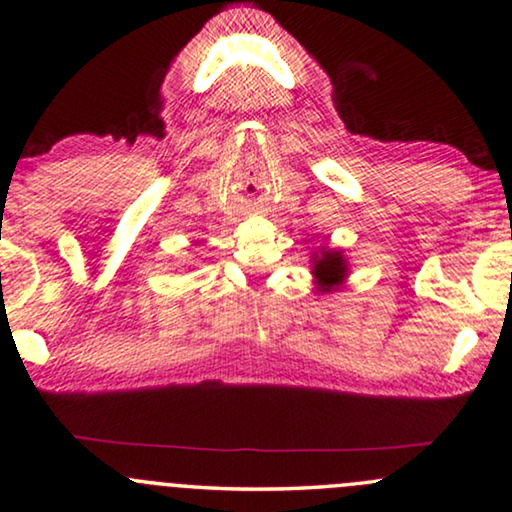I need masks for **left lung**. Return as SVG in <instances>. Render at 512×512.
<instances>
[{
	"mask_svg": "<svg viewBox=\"0 0 512 512\" xmlns=\"http://www.w3.org/2000/svg\"><path fill=\"white\" fill-rule=\"evenodd\" d=\"M347 260L340 250H321V255L314 257L312 274L316 278V290L319 293H333L338 290L347 278Z\"/></svg>",
	"mask_w": 512,
	"mask_h": 512,
	"instance_id": "obj_1",
	"label": "left lung"
}]
</instances>
